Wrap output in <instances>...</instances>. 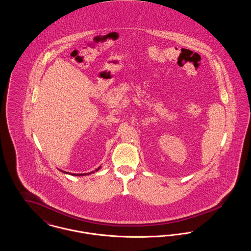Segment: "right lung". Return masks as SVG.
Instances as JSON below:
<instances>
[{
	"instance_id": "right-lung-1",
	"label": "right lung",
	"mask_w": 251,
	"mask_h": 251,
	"mask_svg": "<svg viewBox=\"0 0 251 251\" xmlns=\"http://www.w3.org/2000/svg\"><path fill=\"white\" fill-rule=\"evenodd\" d=\"M100 168V167H98V168L96 169V171H98ZM63 172H65V171H63ZM65 173H67V172H65ZM90 173H91V172H90ZM90 173H87V174H86V173H84V174H72V175H74V176H75V175H76V176H83V175H88V174H90Z\"/></svg>"
}]
</instances>
